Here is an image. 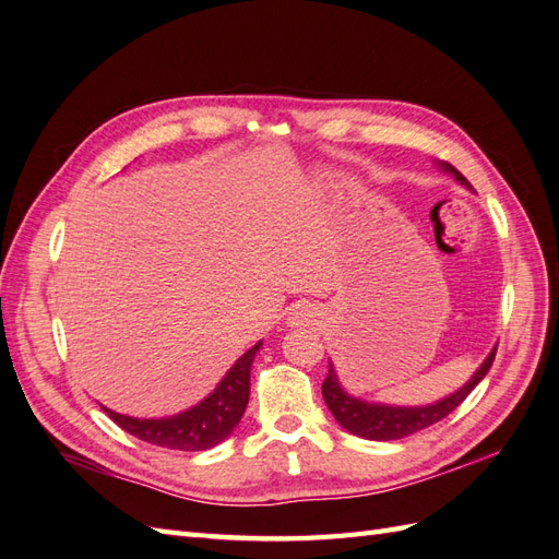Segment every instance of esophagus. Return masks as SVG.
I'll return each mask as SVG.
<instances>
[{
	"instance_id": "esophagus-1",
	"label": "esophagus",
	"mask_w": 559,
	"mask_h": 559,
	"mask_svg": "<svg viewBox=\"0 0 559 559\" xmlns=\"http://www.w3.org/2000/svg\"><path fill=\"white\" fill-rule=\"evenodd\" d=\"M300 317H306V319H308V314H306V312H300Z\"/></svg>"
}]
</instances>
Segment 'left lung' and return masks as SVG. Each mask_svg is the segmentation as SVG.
<instances>
[{
  "mask_svg": "<svg viewBox=\"0 0 559 559\" xmlns=\"http://www.w3.org/2000/svg\"><path fill=\"white\" fill-rule=\"evenodd\" d=\"M443 170L452 173L456 181L468 186V179L460 170H454L450 163H443ZM495 357H497V347L489 352V357L476 370V376H473L460 392H454L438 403L421 405V408H394V405L366 403L361 399L349 396L341 386V382H337L335 368L331 361H329V376L324 382H321V394H324V401L329 405V411L333 413V417L337 419V425L347 429L349 433L368 438V441H399V438L417 433L421 429L436 425V421H441L443 417H448L487 376V370L492 368Z\"/></svg>",
  "mask_w": 559,
  "mask_h": 559,
  "instance_id": "left-lung-1",
  "label": "left lung"
}]
</instances>
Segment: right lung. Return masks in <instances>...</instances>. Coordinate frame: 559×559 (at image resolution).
I'll use <instances>...</instances> for the list:
<instances>
[{
  "instance_id": "add662e5",
  "label": "right lung",
  "mask_w": 559,
  "mask_h": 559,
  "mask_svg": "<svg viewBox=\"0 0 559 559\" xmlns=\"http://www.w3.org/2000/svg\"><path fill=\"white\" fill-rule=\"evenodd\" d=\"M259 347L261 343H257L249 352H245L228 370L226 378L216 384L214 392L186 413L163 417V419H138V417L118 415L107 408L103 411L123 431L140 438L144 443L167 448V450H181V452L210 450L216 443L226 441L230 431L238 427V421L245 415L247 401H249V370Z\"/></svg>"
}]
</instances>
